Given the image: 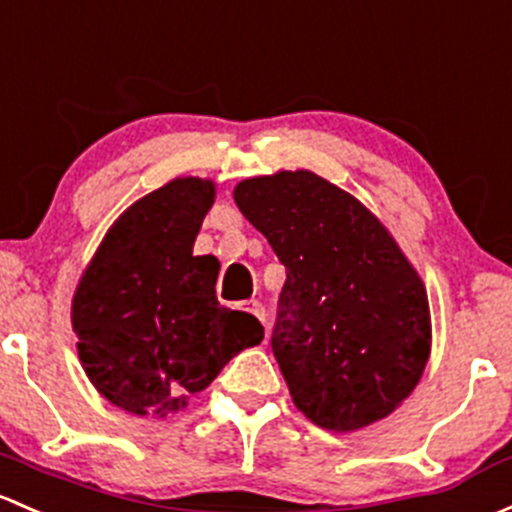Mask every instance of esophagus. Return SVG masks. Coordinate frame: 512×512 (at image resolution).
<instances>
[{
  "label": "esophagus",
  "mask_w": 512,
  "mask_h": 512,
  "mask_svg": "<svg viewBox=\"0 0 512 512\" xmlns=\"http://www.w3.org/2000/svg\"><path fill=\"white\" fill-rule=\"evenodd\" d=\"M245 311H250V314L255 316L257 321H262V324H265L267 314H265V306H262L260 301H247V304H245Z\"/></svg>",
  "instance_id": "esophagus-1"
}]
</instances>
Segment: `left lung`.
I'll use <instances>...</instances> for the list:
<instances>
[{"instance_id":"obj_1","label":"left lung","mask_w":512,"mask_h":512,"mask_svg":"<svg viewBox=\"0 0 512 512\" xmlns=\"http://www.w3.org/2000/svg\"><path fill=\"white\" fill-rule=\"evenodd\" d=\"M240 213L287 270L272 353L294 405L333 432L395 410L432 343L422 279L378 218L311 171L240 181Z\"/></svg>"}]
</instances>
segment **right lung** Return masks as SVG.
Masks as SVG:
<instances>
[{
	"label": "right lung",
	"instance_id": "add662e5",
	"mask_svg": "<svg viewBox=\"0 0 512 512\" xmlns=\"http://www.w3.org/2000/svg\"><path fill=\"white\" fill-rule=\"evenodd\" d=\"M215 186L176 179L117 218L73 297L78 355L112 405L147 417L176 412L206 390L265 328L220 306L218 260L193 257Z\"/></svg>",
	"mask_w": 512,
	"mask_h": 512
}]
</instances>
